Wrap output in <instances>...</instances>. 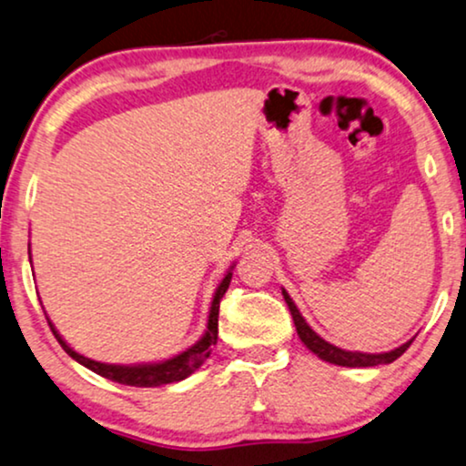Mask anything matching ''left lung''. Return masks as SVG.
Here are the masks:
<instances>
[{"mask_svg":"<svg viewBox=\"0 0 466 466\" xmlns=\"http://www.w3.org/2000/svg\"><path fill=\"white\" fill-rule=\"evenodd\" d=\"M283 298H285V302H288L291 318H294V326H296L298 337H300L302 343H305L309 350L315 353V356L321 358V360H326V362H330V364H339V367H350V369L377 367V364H390V362H394L396 358H400L402 353L407 351V347L413 343V339H411V340H407L405 345L396 347V350L386 351V353L345 351V350H340V347L330 345V343H328V340L321 339L318 332L311 330V326L307 324L305 318H302L300 311H298L296 305H294V300H291L289 294L285 289H283Z\"/></svg>","mask_w":466,"mask_h":466,"instance_id":"8db88e82","label":"left lung"}]
</instances>
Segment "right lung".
I'll list each match as a JSON object with an SVG mask.
<instances>
[{
    "label": "right lung",
    "instance_id": "add662e5",
    "mask_svg": "<svg viewBox=\"0 0 466 466\" xmlns=\"http://www.w3.org/2000/svg\"><path fill=\"white\" fill-rule=\"evenodd\" d=\"M229 281H232V272H228V275L223 277V281L219 283V288H217V291H215L213 305H210V313H208L207 332H204V337L198 340L196 345H191L187 351L178 353V356L164 360V362H157V364L119 367V364L96 362V360L85 358V356H80V353L74 351L72 347L59 337L51 321H48V326H51L55 339L59 340V345L64 347V351L67 353V356L76 360V362L83 364V367L93 370V373L106 377V380H110V381L123 383V386H134V388L166 386V383H175V381L185 380V377H189L194 370H198L204 362H207V358L210 356V347L217 343V328H219V302H221L223 294H226L229 288Z\"/></svg>",
    "mask_w": 466,
    "mask_h": 466
}]
</instances>
